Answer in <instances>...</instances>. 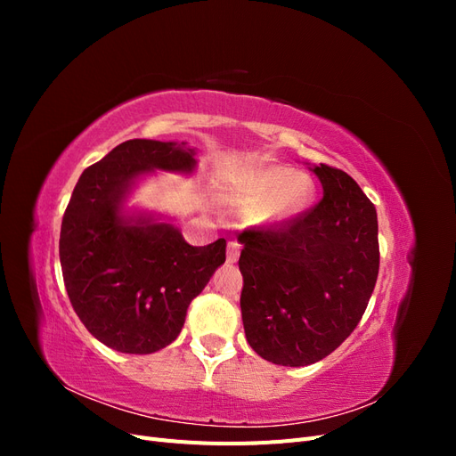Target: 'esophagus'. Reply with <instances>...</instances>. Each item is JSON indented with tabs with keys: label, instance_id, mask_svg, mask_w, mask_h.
<instances>
[{
	"label": "esophagus",
	"instance_id": "34e87169",
	"mask_svg": "<svg viewBox=\"0 0 456 456\" xmlns=\"http://www.w3.org/2000/svg\"><path fill=\"white\" fill-rule=\"evenodd\" d=\"M240 253H241V245L238 241H230L228 243V251H226V260L230 262V265H233V262H238Z\"/></svg>",
	"mask_w": 456,
	"mask_h": 456
}]
</instances>
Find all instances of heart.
I'll return each mask as SVG.
<instances>
[{"instance_id": "1", "label": "heart", "mask_w": 456, "mask_h": 456, "mask_svg": "<svg viewBox=\"0 0 456 456\" xmlns=\"http://www.w3.org/2000/svg\"><path fill=\"white\" fill-rule=\"evenodd\" d=\"M236 201L265 207L266 224H287L308 213L315 200L314 181L281 163H258L238 171L230 183Z\"/></svg>"}]
</instances>
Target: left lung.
<instances>
[{
	"instance_id": "left-lung-1",
	"label": "left lung",
	"mask_w": 456,
	"mask_h": 456,
	"mask_svg": "<svg viewBox=\"0 0 456 456\" xmlns=\"http://www.w3.org/2000/svg\"><path fill=\"white\" fill-rule=\"evenodd\" d=\"M323 198L275 230H245L241 317L249 346L266 362L305 367L350 337L379 275L377 209L350 175L310 167Z\"/></svg>"
}]
</instances>
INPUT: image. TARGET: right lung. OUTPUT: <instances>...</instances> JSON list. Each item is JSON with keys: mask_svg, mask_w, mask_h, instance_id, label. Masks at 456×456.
<instances>
[{"mask_svg": "<svg viewBox=\"0 0 456 456\" xmlns=\"http://www.w3.org/2000/svg\"><path fill=\"white\" fill-rule=\"evenodd\" d=\"M186 142L133 139L81 173L61 226L68 297L89 333L121 354L158 352L181 335L186 310L226 260V240L184 241L163 215L127 211L142 176L191 175Z\"/></svg>", "mask_w": 456, "mask_h": 456, "instance_id": "right-lung-1", "label": "right lung"}]
</instances>
